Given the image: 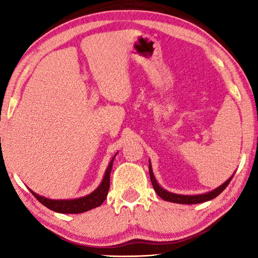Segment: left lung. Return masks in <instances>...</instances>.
<instances>
[{
    "instance_id": "8db88e82",
    "label": "left lung",
    "mask_w": 258,
    "mask_h": 258,
    "mask_svg": "<svg viewBox=\"0 0 258 258\" xmlns=\"http://www.w3.org/2000/svg\"><path fill=\"white\" fill-rule=\"evenodd\" d=\"M149 174H150V180L152 183V186H154L155 191L157 192V195L159 196L161 199L166 200V202H171V203H175V204H185V205H194V204H200V203H205L208 202V200H212L214 198H216L221 192H223L226 186L229 185V183L232 180L233 175L231 176L228 181H225L223 184L220 185L216 189H214L213 191L206 192V194L203 195H197V196H183V195H176V194H172L167 190H165L161 187L158 183H157L154 173H152V167H151V163L149 161Z\"/></svg>"
}]
</instances>
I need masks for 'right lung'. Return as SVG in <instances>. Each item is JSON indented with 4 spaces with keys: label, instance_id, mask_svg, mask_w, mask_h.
<instances>
[{
    "label": "right lung",
    "instance_id": "1",
    "mask_svg": "<svg viewBox=\"0 0 258 258\" xmlns=\"http://www.w3.org/2000/svg\"><path fill=\"white\" fill-rule=\"evenodd\" d=\"M116 155L112 157V159L109 163L106 174H104L103 180L97 189H95L92 194L85 196V197L72 199V200H53V199H47L42 196H38L35 194L32 190H29L34 195V197L36 198L38 202L42 205H44L51 211L56 213H62V214H80L84 213L87 211H91L95 207H99L101 205L104 199L107 198L109 186H110V172L113 164V159H115Z\"/></svg>",
    "mask_w": 258,
    "mask_h": 258
}]
</instances>
